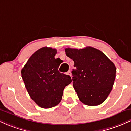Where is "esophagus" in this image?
I'll list each match as a JSON object with an SVG mask.
<instances>
[{
  "mask_svg": "<svg viewBox=\"0 0 131 131\" xmlns=\"http://www.w3.org/2000/svg\"><path fill=\"white\" fill-rule=\"evenodd\" d=\"M67 74L68 75H69V76H71V71H68L67 72Z\"/></svg>",
  "mask_w": 131,
  "mask_h": 131,
  "instance_id": "34e87169",
  "label": "esophagus"
}]
</instances>
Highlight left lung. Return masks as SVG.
<instances>
[{
  "mask_svg": "<svg viewBox=\"0 0 131 131\" xmlns=\"http://www.w3.org/2000/svg\"><path fill=\"white\" fill-rule=\"evenodd\" d=\"M66 55L74 62L72 71L73 87L79 100L89 106H97L106 100L113 86L116 68L98 49H65Z\"/></svg>",
  "mask_w": 131,
  "mask_h": 131,
  "instance_id": "obj_1",
  "label": "left lung"
}]
</instances>
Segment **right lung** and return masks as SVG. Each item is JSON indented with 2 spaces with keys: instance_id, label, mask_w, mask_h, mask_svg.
Here are the masks:
<instances>
[{
  "instance_id": "1",
  "label": "right lung",
  "mask_w": 131,
  "mask_h": 131,
  "mask_svg": "<svg viewBox=\"0 0 131 131\" xmlns=\"http://www.w3.org/2000/svg\"><path fill=\"white\" fill-rule=\"evenodd\" d=\"M57 50L42 47L31 55L21 70V76L30 97L43 108L55 106L62 99L64 88L71 82L68 75L58 69L61 60Z\"/></svg>"
}]
</instances>
